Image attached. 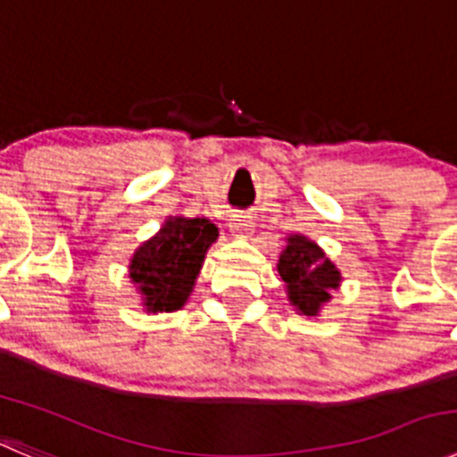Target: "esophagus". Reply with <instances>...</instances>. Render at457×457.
<instances>
[{
	"label": "esophagus",
	"mask_w": 457,
	"mask_h": 457,
	"mask_svg": "<svg viewBox=\"0 0 457 457\" xmlns=\"http://www.w3.org/2000/svg\"><path fill=\"white\" fill-rule=\"evenodd\" d=\"M228 226H231V233L236 237H249L251 233H253V221L246 215H233Z\"/></svg>",
	"instance_id": "obj_1"
}]
</instances>
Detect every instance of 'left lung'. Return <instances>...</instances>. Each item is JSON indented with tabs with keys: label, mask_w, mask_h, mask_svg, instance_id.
Instances as JSON below:
<instances>
[{
	"label": "left lung",
	"mask_w": 457,
	"mask_h": 457,
	"mask_svg": "<svg viewBox=\"0 0 457 457\" xmlns=\"http://www.w3.org/2000/svg\"><path fill=\"white\" fill-rule=\"evenodd\" d=\"M278 273L285 280L287 298L298 314L319 316L329 303V291L341 285V271L316 242L305 236H289L278 260Z\"/></svg>",
	"instance_id": "1"
}]
</instances>
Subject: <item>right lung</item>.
I'll return each mask as SVG.
<instances>
[{"label":"right lung","mask_w":457,"mask_h":457,"mask_svg":"<svg viewBox=\"0 0 457 457\" xmlns=\"http://www.w3.org/2000/svg\"><path fill=\"white\" fill-rule=\"evenodd\" d=\"M217 226L206 217H168L159 233L143 242L129 260L145 312L181 310L193 291Z\"/></svg>","instance_id":"add662e5"}]
</instances>
